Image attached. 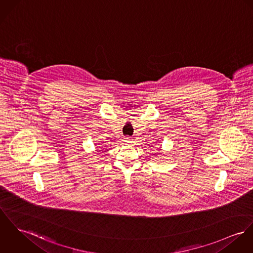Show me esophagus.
<instances>
[{
  "mask_svg": "<svg viewBox=\"0 0 253 253\" xmlns=\"http://www.w3.org/2000/svg\"><path fill=\"white\" fill-rule=\"evenodd\" d=\"M124 143H125V145H132V141H131V139L129 137L125 138Z\"/></svg>",
  "mask_w": 253,
  "mask_h": 253,
  "instance_id": "obj_1",
  "label": "esophagus"
}]
</instances>
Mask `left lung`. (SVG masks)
I'll list each match as a JSON object with an SVG mask.
<instances>
[{
	"mask_svg": "<svg viewBox=\"0 0 253 253\" xmlns=\"http://www.w3.org/2000/svg\"><path fill=\"white\" fill-rule=\"evenodd\" d=\"M157 155H158V154H157Z\"/></svg>",
	"mask_w": 253,
	"mask_h": 253,
	"instance_id": "1",
	"label": "left lung"
}]
</instances>
